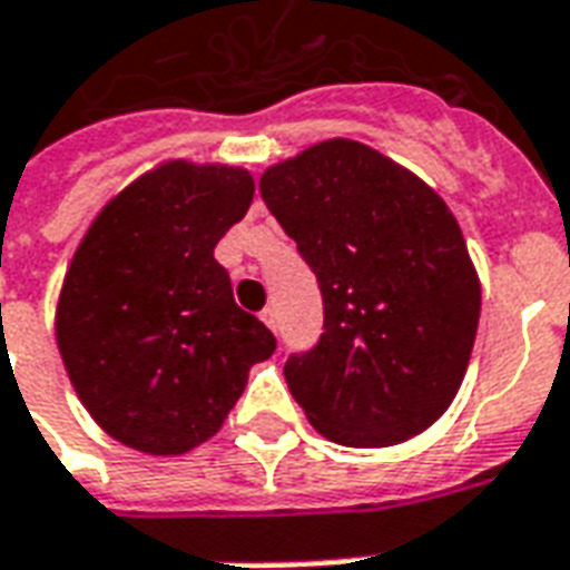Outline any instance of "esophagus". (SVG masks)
Instances as JSON below:
<instances>
[{"label": "esophagus", "instance_id": "esophagus-1", "mask_svg": "<svg viewBox=\"0 0 570 570\" xmlns=\"http://www.w3.org/2000/svg\"><path fill=\"white\" fill-rule=\"evenodd\" d=\"M259 320H263L265 326L268 328H277V314H274V307L268 305V307H263V314H259Z\"/></svg>", "mask_w": 570, "mask_h": 570}]
</instances>
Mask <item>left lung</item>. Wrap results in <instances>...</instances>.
I'll return each mask as SVG.
<instances>
[{
    "instance_id": "left-lung-1",
    "label": "left lung",
    "mask_w": 570,
    "mask_h": 570,
    "mask_svg": "<svg viewBox=\"0 0 570 570\" xmlns=\"http://www.w3.org/2000/svg\"><path fill=\"white\" fill-rule=\"evenodd\" d=\"M274 220L317 274L323 335L284 377L311 425L390 446L456 399L480 320V281L435 189L360 141H323L259 180Z\"/></svg>"
}]
</instances>
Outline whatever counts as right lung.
I'll use <instances>...</instances> for the list:
<instances>
[{"instance_id":"right-lung-1","label":"right lung","mask_w":570,"mask_h":570,"mask_svg":"<svg viewBox=\"0 0 570 570\" xmlns=\"http://www.w3.org/2000/svg\"><path fill=\"white\" fill-rule=\"evenodd\" d=\"M244 168L166 163L105 205L57 307V344L83 407L154 456L208 441L247 371L277 347L232 298L214 247L247 214Z\"/></svg>"}]
</instances>
